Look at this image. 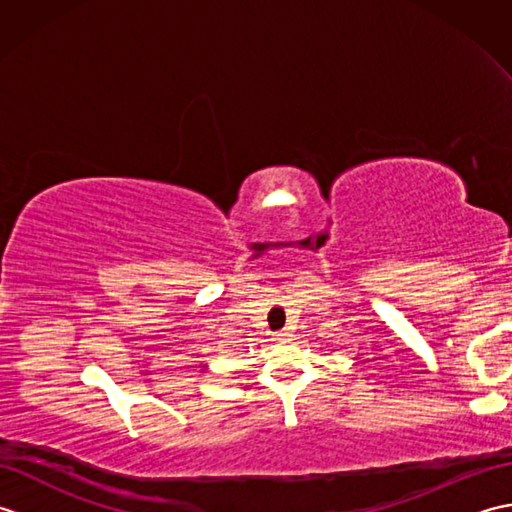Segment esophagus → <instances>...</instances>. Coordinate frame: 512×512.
Listing matches in <instances>:
<instances>
[{"instance_id": "1", "label": "esophagus", "mask_w": 512, "mask_h": 512, "mask_svg": "<svg viewBox=\"0 0 512 512\" xmlns=\"http://www.w3.org/2000/svg\"><path fill=\"white\" fill-rule=\"evenodd\" d=\"M290 336V332L288 330H281V332H275V341H286Z\"/></svg>"}]
</instances>
